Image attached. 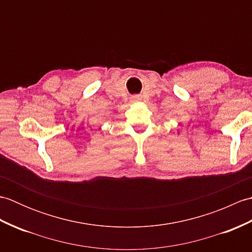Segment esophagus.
<instances>
[{
    "instance_id": "34e87169",
    "label": "esophagus",
    "mask_w": 252,
    "mask_h": 252,
    "mask_svg": "<svg viewBox=\"0 0 252 252\" xmlns=\"http://www.w3.org/2000/svg\"><path fill=\"white\" fill-rule=\"evenodd\" d=\"M134 99H136V100H138V99H140V97H138V96H134Z\"/></svg>"
}]
</instances>
